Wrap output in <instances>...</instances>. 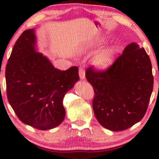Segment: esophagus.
<instances>
[{
  "mask_svg": "<svg viewBox=\"0 0 159 159\" xmlns=\"http://www.w3.org/2000/svg\"><path fill=\"white\" fill-rule=\"evenodd\" d=\"M79 75H80V79H84L85 77V71H84V67H82V66H80L79 68Z\"/></svg>",
  "mask_w": 159,
  "mask_h": 159,
  "instance_id": "1",
  "label": "esophagus"
}]
</instances>
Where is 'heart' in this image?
Returning <instances> with one entry per match:
<instances>
[{"instance_id":"b5f03b06","label":"heart","mask_w":159,"mask_h":159,"mask_svg":"<svg viewBox=\"0 0 159 159\" xmlns=\"http://www.w3.org/2000/svg\"><path fill=\"white\" fill-rule=\"evenodd\" d=\"M116 51L112 48H109L98 53L93 59V64L98 69H105L112 63Z\"/></svg>"}]
</instances>
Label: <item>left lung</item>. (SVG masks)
Returning a JSON list of instances; mask_svg holds the SVG:
<instances>
[{
	"label": "left lung",
	"mask_w": 159,
	"mask_h": 159,
	"mask_svg": "<svg viewBox=\"0 0 159 159\" xmlns=\"http://www.w3.org/2000/svg\"><path fill=\"white\" fill-rule=\"evenodd\" d=\"M93 85L94 113L108 130H126L143 118L153 91L152 66L143 48L131 43L109 67L85 72Z\"/></svg>",
	"instance_id": "8db88e82"
}]
</instances>
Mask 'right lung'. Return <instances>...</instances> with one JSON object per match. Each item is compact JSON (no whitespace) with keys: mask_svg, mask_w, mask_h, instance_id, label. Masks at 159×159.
Wrapping results in <instances>:
<instances>
[{"mask_svg":"<svg viewBox=\"0 0 159 159\" xmlns=\"http://www.w3.org/2000/svg\"><path fill=\"white\" fill-rule=\"evenodd\" d=\"M34 29L16 41L6 66V93L19 120L34 128L49 130L65 117L63 99L80 80L77 66L61 71L35 49Z\"/></svg>","mask_w":159,"mask_h":159,"instance_id":"obj_1","label":"right lung"}]
</instances>
